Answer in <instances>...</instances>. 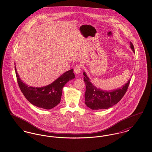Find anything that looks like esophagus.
Returning <instances> with one entry per match:
<instances>
[{
	"mask_svg": "<svg viewBox=\"0 0 152 152\" xmlns=\"http://www.w3.org/2000/svg\"><path fill=\"white\" fill-rule=\"evenodd\" d=\"M81 66L80 65H76L74 67V72L76 74H79L81 72Z\"/></svg>",
	"mask_w": 152,
	"mask_h": 152,
	"instance_id": "esophagus-1",
	"label": "esophagus"
}]
</instances>
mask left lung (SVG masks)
<instances>
[{
    "mask_svg": "<svg viewBox=\"0 0 152 152\" xmlns=\"http://www.w3.org/2000/svg\"><path fill=\"white\" fill-rule=\"evenodd\" d=\"M130 48L134 52L133 44L130 42ZM84 81L86 86L85 93V104L88 107L93 110L105 109L112 107L120 101L128 89L130 80L124 84L123 87L113 91H105L99 89L95 87L90 81L85 72Z\"/></svg>",
    "mask_w": 152,
    "mask_h": 152,
    "instance_id": "left-lung-1",
    "label": "left lung"
}]
</instances>
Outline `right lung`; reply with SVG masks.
<instances>
[{
    "instance_id": "1",
    "label": "right lung",
    "mask_w": 152,
    "mask_h": 152,
    "mask_svg": "<svg viewBox=\"0 0 152 152\" xmlns=\"http://www.w3.org/2000/svg\"><path fill=\"white\" fill-rule=\"evenodd\" d=\"M17 81L21 91L25 97L32 104L37 107L51 109L60 102L63 88L69 80L75 77L72 69L61 75L52 83L45 87H29L23 83L17 72L15 63Z\"/></svg>"
}]
</instances>
